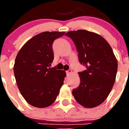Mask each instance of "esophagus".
Listing matches in <instances>:
<instances>
[{
	"label": "esophagus",
	"instance_id": "esophagus-1",
	"mask_svg": "<svg viewBox=\"0 0 129 129\" xmlns=\"http://www.w3.org/2000/svg\"><path fill=\"white\" fill-rule=\"evenodd\" d=\"M72 73V70H68V71H66V74H67V75H68V74H70Z\"/></svg>",
	"mask_w": 129,
	"mask_h": 129
}]
</instances>
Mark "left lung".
I'll list each match as a JSON object with an SVG mask.
<instances>
[{
  "label": "left lung",
  "instance_id": "left-lung-1",
  "mask_svg": "<svg viewBox=\"0 0 129 129\" xmlns=\"http://www.w3.org/2000/svg\"><path fill=\"white\" fill-rule=\"evenodd\" d=\"M73 40L79 61L86 69L78 74L80 82L73 89L77 102L86 108L102 103L113 87L117 71V61L109 43L93 32L79 30L66 34Z\"/></svg>",
  "mask_w": 129,
  "mask_h": 129
}]
</instances>
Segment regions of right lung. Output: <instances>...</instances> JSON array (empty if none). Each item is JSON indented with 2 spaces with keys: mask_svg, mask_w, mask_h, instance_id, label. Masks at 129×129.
Masks as SVG:
<instances>
[{
  "mask_svg": "<svg viewBox=\"0 0 129 129\" xmlns=\"http://www.w3.org/2000/svg\"><path fill=\"white\" fill-rule=\"evenodd\" d=\"M63 32H44L27 41L17 55L14 72L22 95L39 108L55 102L66 76L64 71L50 68L54 60L52 44Z\"/></svg>",
  "mask_w": 129,
  "mask_h": 129,
  "instance_id": "obj_1",
  "label": "right lung"
}]
</instances>
